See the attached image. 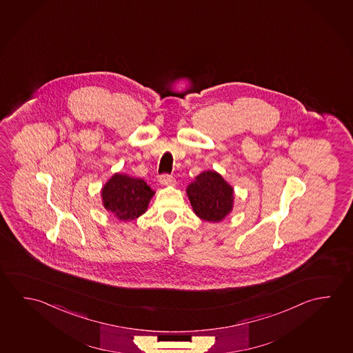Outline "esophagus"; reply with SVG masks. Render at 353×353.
<instances>
[{
    "instance_id": "obj_1",
    "label": "esophagus",
    "mask_w": 353,
    "mask_h": 353,
    "mask_svg": "<svg viewBox=\"0 0 353 353\" xmlns=\"http://www.w3.org/2000/svg\"><path fill=\"white\" fill-rule=\"evenodd\" d=\"M159 183L163 185H174L175 179H174L173 175H170V174H161L159 176Z\"/></svg>"
}]
</instances>
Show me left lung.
<instances>
[{"label": "left lung", "instance_id": "left-lung-1", "mask_svg": "<svg viewBox=\"0 0 353 353\" xmlns=\"http://www.w3.org/2000/svg\"><path fill=\"white\" fill-rule=\"evenodd\" d=\"M194 212L205 221H221L232 210L233 189L216 172H203L188 186Z\"/></svg>", "mask_w": 353, "mask_h": 353}]
</instances>
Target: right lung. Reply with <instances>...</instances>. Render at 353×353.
<instances>
[{"mask_svg": "<svg viewBox=\"0 0 353 353\" xmlns=\"http://www.w3.org/2000/svg\"><path fill=\"white\" fill-rule=\"evenodd\" d=\"M101 195L108 211L122 221H131L145 212L154 192L144 180L114 174L103 186Z\"/></svg>", "mask_w": 353, "mask_h": 353, "instance_id": "obj_1", "label": "right lung"}]
</instances>
